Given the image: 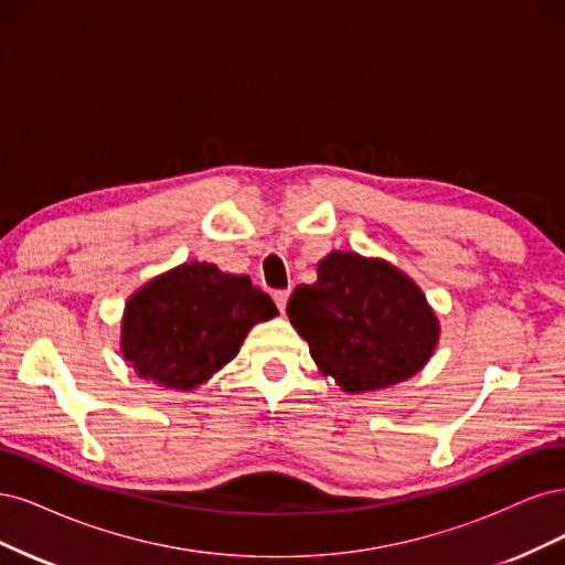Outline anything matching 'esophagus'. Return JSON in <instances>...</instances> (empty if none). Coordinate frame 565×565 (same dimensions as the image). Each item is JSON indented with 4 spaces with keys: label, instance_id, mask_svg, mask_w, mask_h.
Instances as JSON below:
<instances>
[{
    "label": "esophagus",
    "instance_id": "1",
    "mask_svg": "<svg viewBox=\"0 0 565 565\" xmlns=\"http://www.w3.org/2000/svg\"><path fill=\"white\" fill-rule=\"evenodd\" d=\"M288 296H290V290H275V294H271V298H275V302H277V307L281 309V312L286 309Z\"/></svg>",
    "mask_w": 565,
    "mask_h": 565
}]
</instances>
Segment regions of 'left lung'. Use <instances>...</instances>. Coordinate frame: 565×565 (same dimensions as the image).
I'll return each mask as SVG.
<instances>
[{
  "instance_id": "8db88e82",
  "label": "left lung",
  "mask_w": 565,
  "mask_h": 565,
  "mask_svg": "<svg viewBox=\"0 0 565 565\" xmlns=\"http://www.w3.org/2000/svg\"><path fill=\"white\" fill-rule=\"evenodd\" d=\"M286 315L319 371L350 394L413 377L439 342V319L417 284L387 260L350 250L329 253Z\"/></svg>"
}]
</instances>
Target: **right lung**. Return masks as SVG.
Masks as SVG:
<instances>
[{
    "label": "right lung",
    "mask_w": 565,
    "mask_h": 565,
    "mask_svg": "<svg viewBox=\"0 0 565 565\" xmlns=\"http://www.w3.org/2000/svg\"><path fill=\"white\" fill-rule=\"evenodd\" d=\"M246 275L185 263L138 288L121 319V354L145 380L194 390L239 354L253 326L277 317Z\"/></svg>",
    "instance_id": "obj_1"
}]
</instances>
